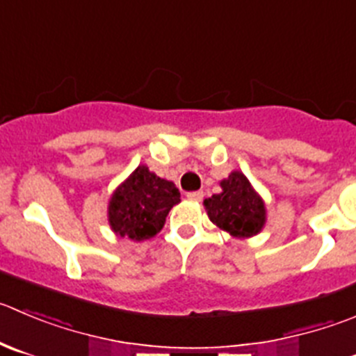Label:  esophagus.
<instances>
[{
	"mask_svg": "<svg viewBox=\"0 0 356 356\" xmlns=\"http://www.w3.org/2000/svg\"><path fill=\"white\" fill-rule=\"evenodd\" d=\"M187 197L191 199V201H201V199L204 197V194H202V191H195V192H188Z\"/></svg>",
	"mask_w": 356,
	"mask_h": 356,
	"instance_id": "esophagus-1",
	"label": "esophagus"
}]
</instances>
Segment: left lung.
Returning a JSON list of instances; mask_svg holds the SVG:
<instances>
[{
    "instance_id": "1",
    "label": "left lung",
    "mask_w": 356,
    "mask_h": 356,
    "mask_svg": "<svg viewBox=\"0 0 356 356\" xmlns=\"http://www.w3.org/2000/svg\"><path fill=\"white\" fill-rule=\"evenodd\" d=\"M220 185L222 192L204 201L209 220L236 238L259 234L266 223V206L252 188L248 178L234 171Z\"/></svg>"
}]
</instances>
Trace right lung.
Instances as JSON below:
<instances>
[{
	"label": "right lung",
	"instance_id": "1",
	"mask_svg": "<svg viewBox=\"0 0 356 356\" xmlns=\"http://www.w3.org/2000/svg\"><path fill=\"white\" fill-rule=\"evenodd\" d=\"M180 202V191L140 165L115 191L108 206L110 225L120 238L150 239L164 227L169 209Z\"/></svg>",
	"mask_w": 356,
	"mask_h": 356
}]
</instances>
